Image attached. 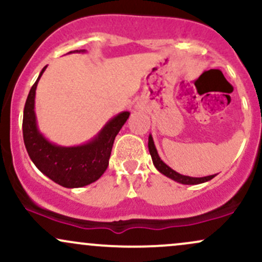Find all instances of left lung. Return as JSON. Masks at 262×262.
<instances>
[{
  "label": "left lung",
  "instance_id": "8db88e82",
  "mask_svg": "<svg viewBox=\"0 0 262 262\" xmlns=\"http://www.w3.org/2000/svg\"><path fill=\"white\" fill-rule=\"evenodd\" d=\"M148 146H149L150 155H151L152 162H154V166L160 171L162 175L167 176L169 179L173 180V181L183 183V185H198V183L209 181V180H212L213 177L215 176V175H210V176H204V177H191V176L181 175V173L176 172L175 170H172L171 167L167 166V165L161 160L160 156L158 154V150L155 148V144H154V140H152L151 135H149Z\"/></svg>",
  "mask_w": 262,
  "mask_h": 262
}]
</instances>
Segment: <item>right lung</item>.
<instances>
[{
	"instance_id": "right-lung-1",
	"label": "right lung",
	"mask_w": 262,
	"mask_h": 262,
	"mask_svg": "<svg viewBox=\"0 0 262 262\" xmlns=\"http://www.w3.org/2000/svg\"><path fill=\"white\" fill-rule=\"evenodd\" d=\"M45 69L47 66L40 71L26 101L22 125L26 149L35 166L54 182L68 188L83 187L97 181L107 170L114 139L130 113L117 114L100 133L83 145L66 148L50 143L38 130L34 112L35 90Z\"/></svg>"
}]
</instances>
